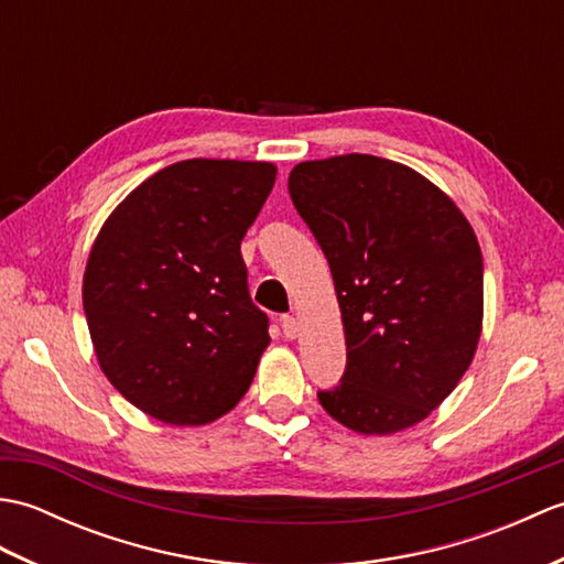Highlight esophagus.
Here are the masks:
<instances>
[{"instance_id": "obj_1", "label": "esophagus", "mask_w": 564, "mask_h": 564, "mask_svg": "<svg viewBox=\"0 0 564 564\" xmlns=\"http://www.w3.org/2000/svg\"><path fill=\"white\" fill-rule=\"evenodd\" d=\"M279 325H281V329H283V337L285 339H295L297 337V319L293 317V315H283L281 319H279Z\"/></svg>"}]
</instances>
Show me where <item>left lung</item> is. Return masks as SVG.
<instances>
[{"label":"left lung","mask_w":564,"mask_h":564,"mask_svg":"<svg viewBox=\"0 0 564 564\" xmlns=\"http://www.w3.org/2000/svg\"><path fill=\"white\" fill-rule=\"evenodd\" d=\"M293 206L329 261L346 337L325 412L364 436L398 434L448 398L482 334V251L453 198L373 154L293 166Z\"/></svg>","instance_id":"left-lung-1"}]
</instances>
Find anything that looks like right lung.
Listing matches in <instances>:
<instances>
[{
    "mask_svg": "<svg viewBox=\"0 0 564 564\" xmlns=\"http://www.w3.org/2000/svg\"><path fill=\"white\" fill-rule=\"evenodd\" d=\"M273 182L271 162H176L130 191L94 239L82 303L97 361L162 424H210L254 380L271 337L239 245Z\"/></svg>",
    "mask_w": 564,
    "mask_h": 564,
    "instance_id": "1",
    "label": "right lung"
}]
</instances>
